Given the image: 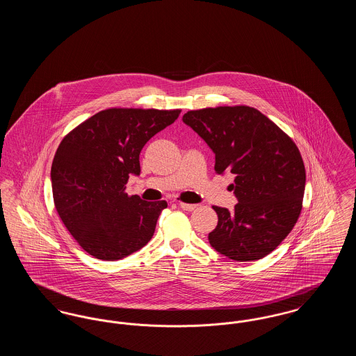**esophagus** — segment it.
<instances>
[{"instance_id": "esophagus-1", "label": "esophagus", "mask_w": 356, "mask_h": 356, "mask_svg": "<svg viewBox=\"0 0 356 356\" xmlns=\"http://www.w3.org/2000/svg\"><path fill=\"white\" fill-rule=\"evenodd\" d=\"M179 205H180V208H181V209H184V211H193V209H196V208H197V204H188L180 202Z\"/></svg>"}]
</instances>
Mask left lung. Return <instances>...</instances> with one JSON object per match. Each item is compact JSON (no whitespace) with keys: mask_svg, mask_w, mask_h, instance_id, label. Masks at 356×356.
<instances>
[{"mask_svg":"<svg viewBox=\"0 0 356 356\" xmlns=\"http://www.w3.org/2000/svg\"><path fill=\"white\" fill-rule=\"evenodd\" d=\"M183 121L215 153V172L235 175V211L213 205L209 244L236 261L261 259L288 236L300 216L305 168L289 136L247 105L189 111Z\"/></svg>","mask_w":356,"mask_h":356,"instance_id":"1","label":"left lung"}]
</instances>
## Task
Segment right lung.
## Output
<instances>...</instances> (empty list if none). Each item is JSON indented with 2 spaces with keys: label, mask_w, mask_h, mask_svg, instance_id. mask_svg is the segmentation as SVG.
Wrapping results in <instances>:
<instances>
[{
  "label": "right lung",
  "mask_w": 356,
  "mask_h": 356,
  "mask_svg": "<svg viewBox=\"0 0 356 356\" xmlns=\"http://www.w3.org/2000/svg\"><path fill=\"white\" fill-rule=\"evenodd\" d=\"M180 109L109 108L85 120L60 143L51 163L53 202L85 252L106 261L143 248L165 200L144 202L125 192L140 175L147 141L179 118Z\"/></svg>",
  "instance_id": "1"
}]
</instances>
